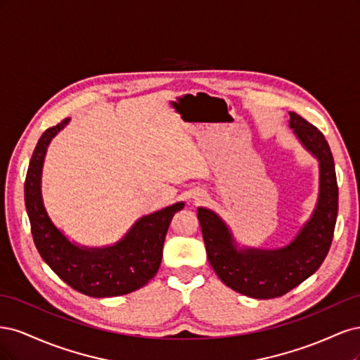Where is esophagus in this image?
Wrapping results in <instances>:
<instances>
[{
    "instance_id": "1",
    "label": "esophagus",
    "mask_w": 360,
    "mask_h": 360,
    "mask_svg": "<svg viewBox=\"0 0 360 360\" xmlns=\"http://www.w3.org/2000/svg\"><path fill=\"white\" fill-rule=\"evenodd\" d=\"M205 200V195L204 193H197V195H195V197H193V201L195 202H202Z\"/></svg>"
}]
</instances>
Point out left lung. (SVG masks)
<instances>
[{"mask_svg":"<svg viewBox=\"0 0 360 360\" xmlns=\"http://www.w3.org/2000/svg\"><path fill=\"white\" fill-rule=\"evenodd\" d=\"M290 129L303 148L319 160V198L309 219L281 248L240 246L222 217L198 207L207 258L226 287L254 299H274L297 287L321 266L332 245L338 216V183L330 147L320 130L296 112Z\"/></svg>","mask_w":360,"mask_h":360,"instance_id":"obj_1","label":"left lung"}]
</instances>
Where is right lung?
I'll return each instance as SVG.
<instances>
[{
  "instance_id": "1",
  "label": "right lung",
  "mask_w": 360,
  "mask_h": 360,
  "mask_svg": "<svg viewBox=\"0 0 360 360\" xmlns=\"http://www.w3.org/2000/svg\"><path fill=\"white\" fill-rule=\"evenodd\" d=\"M70 118L43 132L32 151L25 179V207L34 245L43 261L73 290L91 297H114L148 284L158 274L172 216L184 202L146 214L114 245L84 246L72 242L52 222L41 197V171L52 138Z\"/></svg>"
}]
</instances>
